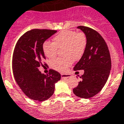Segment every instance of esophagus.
Segmentation results:
<instances>
[{
	"label": "esophagus",
	"instance_id": "obj_1",
	"mask_svg": "<svg viewBox=\"0 0 124 124\" xmlns=\"http://www.w3.org/2000/svg\"><path fill=\"white\" fill-rule=\"evenodd\" d=\"M62 78H69L71 77V75L69 74H61Z\"/></svg>",
	"mask_w": 124,
	"mask_h": 124
}]
</instances>
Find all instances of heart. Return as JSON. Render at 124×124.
Here are the masks:
<instances>
[{
    "label": "heart",
    "mask_w": 124,
    "mask_h": 124,
    "mask_svg": "<svg viewBox=\"0 0 124 124\" xmlns=\"http://www.w3.org/2000/svg\"><path fill=\"white\" fill-rule=\"evenodd\" d=\"M54 42L45 41L43 44L44 54L48 58L56 55L57 48L63 49L65 58H57L51 62L53 69L64 72L73 63L83 56L87 46V39L83 32L74 31H62L55 36Z\"/></svg>",
    "instance_id": "b5f03b06"
}]
</instances>
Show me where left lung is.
Here are the masks:
<instances>
[{
  "instance_id": "obj_1",
  "label": "left lung",
  "mask_w": 124,
  "mask_h": 124,
  "mask_svg": "<svg viewBox=\"0 0 124 124\" xmlns=\"http://www.w3.org/2000/svg\"><path fill=\"white\" fill-rule=\"evenodd\" d=\"M81 30L87 39V46L83 56L73 69L84 70L81 81L73 89L76 96L89 99L99 93L107 81L111 68L110 54L106 42L97 31L85 26Z\"/></svg>"
}]
</instances>
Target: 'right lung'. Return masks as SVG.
<instances>
[{"label":"right lung","mask_w":124,"mask_h":124,"mask_svg":"<svg viewBox=\"0 0 124 124\" xmlns=\"http://www.w3.org/2000/svg\"><path fill=\"white\" fill-rule=\"evenodd\" d=\"M56 31L33 29L25 32L18 40L13 55L14 77L21 89L29 98L42 101L50 98L61 74L51 69L49 75L39 71L45 59L43 44ZM46 65V64H45Z\"/></svg>","instance_id":"add662e5"}]
</instances>
